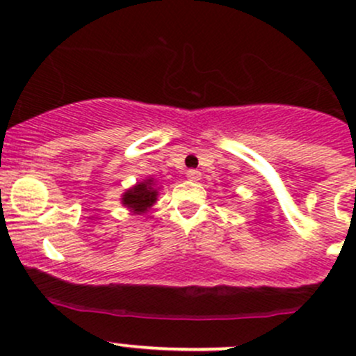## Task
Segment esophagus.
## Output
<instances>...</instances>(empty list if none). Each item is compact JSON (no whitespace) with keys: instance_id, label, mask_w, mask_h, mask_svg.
I'll list each match as a JSON object with an SVG mask.
<instances>
[{"instance_id":"1","label":"esophagus","mask_w":356,"mask_h":356,"mask_svg":"<svg viewBox=\"0 0 356 356\" xmlns=\"http://www.w3.org/2000/svg\"><path fill=\"white\" fill-rule=\"evenodd\" d=\"M187 179H189V181H192V182H197L199 179H201V172H199V170H195V169H189V170H187Z\"/></svg>"}]
</instances>
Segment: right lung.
<instances>
[{"label":"right lung","mask_w":356,"mask_h":356,"mask_svg":"<svg viewBox=\"0 0 356 356\" xmlns=\"http://www.w3.org/2000/svg\"><path fill=\"white\" fill-rule=\"evenodd\" d=\"M159 192L154 189V181L152 179H145V181L136 184L134 187H130L129 191L122 195V204L134 212V214H142L147 212V209L154 206V202L157 201Z\"/></svg>","instance_id":"1"}]
</instances>
